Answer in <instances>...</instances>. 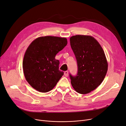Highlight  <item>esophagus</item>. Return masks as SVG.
<instances>
[{
	"instance_id": "obj_1",
	"label": "esophagus",
	"mask_w": 126,
	"mask_h": 126,
	"mask_svg": "<svg viewBox=\"0 0 126 126\" xmlns=\"http://www.w3.org/2000/svg\"><path fill=\"white\" fill-rule=\"evenodd\" d=\"M64 75L65 77H67L69 75V73H68V71H65L64 73Z\"/></svg>"
}]
</instances>
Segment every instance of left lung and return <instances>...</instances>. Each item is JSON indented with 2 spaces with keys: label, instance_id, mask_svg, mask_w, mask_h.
Masks as SVG:
<instances>
[{
  "label": "left lung",
  "instance_id": "8db88e82",
  "mask_svg": "<svg viewBox=\"0 0 126 126\" xmlns=\"http://www.w3.org/2000/svg\"><path fill=\"white\" fill-rule=\"evenodd\" d=\"M70 40L78 64L77 76L70 75L71 84L77 92L89 93L101 84L107 73L108 63L104 52L92 36L77 35Z\"/></svg>",
  "mask_w": 126,
  "mask_h": 126
}]
</instances>
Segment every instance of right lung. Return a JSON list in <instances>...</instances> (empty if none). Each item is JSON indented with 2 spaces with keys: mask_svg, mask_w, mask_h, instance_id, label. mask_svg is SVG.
I'll return each instance as SVG.
<instances>
[{
  "mask_svg": "<svg viewBox=\"0 0 126 126\" xmlns=\"http://www.w3.org/2000/svg\"><path fill=\"white\" fill-rule=\"evenodd\" d=\"M67 43L65 38L47 36L36 38L28 46L23 68L26 80L34 89L47 92L62 78L63 72L59 70L60 62L55 56Z\"/></svg>",
  "mask_w": 126,
  "mask_h": 126,
  "instance_id": "add662e5",
  "label": "right lung"
}]
</instances>
